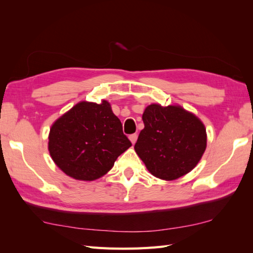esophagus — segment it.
<instances>
[{"label": "esophagus", "instance_id": "obj_1", "mask_svg": "<svg viewBox=\"0 0 253 253\" xmlns=\"http://www.w3.org/2000/svg\"><path fill=\"white\" fill-rule=\"evenodd\" d=\"M137 138H138V135H137V133H132V135H130V136H129V139H130V141H131V143H132V144H135V143H136V141H137Z\"/></svg>", "mask_w": 253, "mask_h": 253}]
</instances>
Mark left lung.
Wrapping results in <instances>:
<instances>
[{
	"instance_id": "left-lung-1",
	"label": "left lung",
	"mask_w": 253,
	"mask_h": 253,
	"mask_svg": "<svg viewBox=\"0 0 253 253\" xmlns=\"http://www.w3.org/2000/svg\"><path fill=\"white\" fill-rule=\"evenodd\" d=\"M135 150L153 176L173 180L195 168L207 148L204 125L177 105H149Z\"/></svg>"
}]
</instances>
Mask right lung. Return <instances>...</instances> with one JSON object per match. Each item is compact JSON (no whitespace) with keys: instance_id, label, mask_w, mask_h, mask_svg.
<instances>
[{"instance_id":"add662e5","label":"right lung","mask_w":253,"mask_h":253,"mask_svg":"<svg viewBox=\"0 0 253 253\" xmlns=\"http://www.w3.org/2000/svg\"><path fill=\"white\" fill-rule=\"evenodd\" d=\"M131 146L107 101L80 102L53 124L49 151L66 175L94 180L109 171Z\"/></svg>"}]
</instances>
